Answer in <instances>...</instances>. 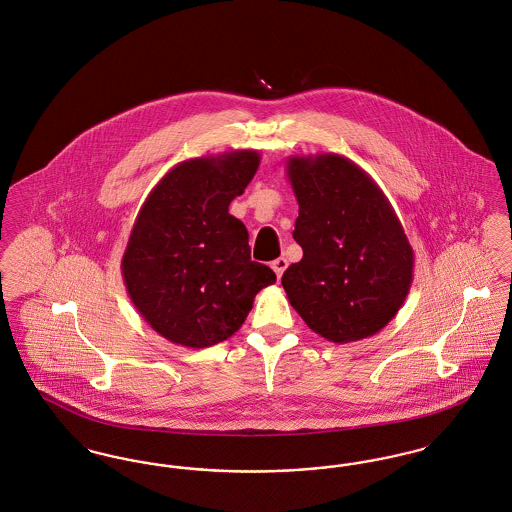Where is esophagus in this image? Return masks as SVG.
Returning <instances> with one entry per match:
<instances>
[{
  "instance_id": "1",
  "label": "esophagus",
  "mask_w": 512,
  "mask_h": 512,
  "mask_svg": "<svg viewBox=\"0 0 512 512\" xmlns=\"http://www.w3.org/2000/svg\"><path fill=\"white\" fill-rule=\"evenodd\" d=\"M270 267H272V270L276 272V276H278V278H282L284 270L288 268V259H284V257H278L276 261H272V265H270Z\"/></svg>"
}]
</instances>
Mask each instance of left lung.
Masks as SVG:
<instances>
[{
	"label": "left lung",
	"mask_w": 512,
	"mask_h": 512,
	"mask_svg": "<svg viewBox=\"0 0 512 512\" xmlns=\"http://www.w3.org/2000/svg\"><path fill=\"white\" fill-rule=\"evenodd\" d=\"M293 238L303 259L282 286L324 340H365L388 326L413 284L414 251L390 199L368 172L338 153L292 155Z\"/></svg>",
	"instance_id": "left-lung-1"
}]
</instances>
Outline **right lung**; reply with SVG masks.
Returning <instances> with one entry per match:
<instances>
[{
	"instance_id": "obj_1",
	"label": "right lung",
	"mask_w": 512,
	"mask_h": 512,
	"mask_svg": "<svg viewBox=\"0 0 512 512\" xmlns=\"http://www.w3.org/2000/svg\"><path fill=\"white\" fill-rule=\"evenodd\" d=\"M255 149L178 163L147 195L122 255L126 292L147 324L203 349L236 334L276 274L251 261L249 234L228 213L259 169Z\"/></svg>"
}]
</instances>
